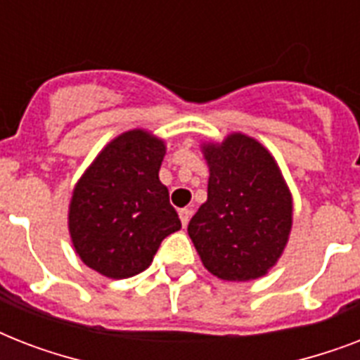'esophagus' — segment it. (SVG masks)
Here are the masks:
<instances>
[{
	"label": "esophagus",
	"mask_w": 360,
	"mask_h": 360,
	"mask_svg": "<svg viewBox=\"0 0 360 360\" xmlns=\"http://www.w3.org/2000/svg\"><path fill=\"white\" fill-rule=\"evenodd\" d=\"M191 214H192L191 209H186V207L179 209V219H181V224H183V226L188 224V220H191Z\"/></svg>",
	"instance_id": "esophagus-1"
}]
</instances>
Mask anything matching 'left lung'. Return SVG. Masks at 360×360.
<instances>
[{"instance_id": "left-lung-1", "label": "left lung", "mask_w": 360, "mask_h": 360, "mask_svg": "<svg viewBox=\"0 0 360 360\" xmlns=\"http://www.w3.org/2000/svg\"><path fill=\"white\" fill-rule=\"evenodd\" d=\"M207 202L188 224L203 267L220 280L262 278L290 240L293 198L267 147L243 132L205 141Z\"/></svg>"}]
</instances>
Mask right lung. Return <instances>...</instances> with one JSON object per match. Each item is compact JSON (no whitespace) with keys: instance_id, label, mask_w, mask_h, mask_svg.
I'll list each match as a JSON object with an SVG mask.
<instances>
[{"instance_id":"add662e5","label":"right lung","mask_w":360,"mask_h":360,"mask_svg":"<svg viewBox=\"0 0 360 360\" xmlns=\"http://www.w3.org/2000/svg\"><path fill=\"white\" fill-rule=\"evenodd\" d=\"M166 143L146 129L108 141L75 185L69 203L72 246L87 267L120 280L146 271L164 237L181 230L158 179Z\"/></svg>"}]
</instances>
